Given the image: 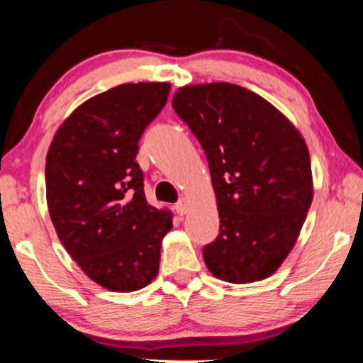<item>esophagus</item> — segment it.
<instances>
[{
	"instance_id": "1",
	"label": "esophagus",
	"mask_w": 363,
	"mask_h": 363,
	"mask_svg": "<svg viewBox=\"0 0 363 363\" xmlns=\"http://www.w3.org/2000/svg\"><path fill=\"white\" fill-rule=\"evenodd\" d=\"M175 210H177V213L180 216H183V215H186L188 213V201L186 200H180L175 205Z\"/></svg>"
}]
</instances>
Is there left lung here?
I'll list each match as a JSON object with an SVG mask.
<instances>
[{
    "label": "left lung",
    "mask_w": 363,
    "mask_h": 363,
    "mask_svg": "<svg viewBox=\"0 0 363 363\" xmlns=\"http://www.w3.org/2000/svg\"><path fill=\"white\" fill-rule=\"evenodd\" d=\"M172 106L210 165L220 235L203 247L206 267L233 284L266 279L294 247L314 196L306 140L272 104L236 84L183 86Z\"/></svg>",
    "instance_id": "left-lung-1"
}]
</instances>
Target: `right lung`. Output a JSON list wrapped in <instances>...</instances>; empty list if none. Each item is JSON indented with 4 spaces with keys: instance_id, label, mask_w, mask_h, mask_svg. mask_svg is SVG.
Wrapping results in <instances>:
<instances>
[{
    "instance_id": "add662e5",
    "label": "right lung",
    "mask_w": 363,
    "mask_h": 363,
    "mask_svg": "<svg viewBox=\"0 0 363 363\" xmlns=\"http://www.w3.org/2000/svg\"><path fill=\"white\" fill-rule=\"evenodd\" d=\"M172 84H121L82 102L46 157V200L57 238L89 279L132 292L155 279L172 211L148 205L138 140Z\"/></svg>"
}]
</instances>
